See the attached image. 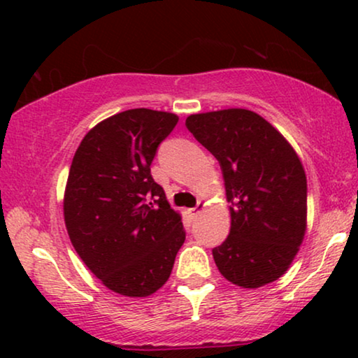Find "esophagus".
<instances>
[{"label":"esophagus","instance_id":"esophagus-1","mask_svg":"<svg viewBox=\"0 0 358 358\" xmlns=\"http://www.w3.org/2000/svg\"><path fill=\"white\" fill-rule=\"evenodd\" d=\"M203 208H205V203L203 202H197V205H195L194 208H190L189 212H190V215H192V217H197V215L202 212Z\"/></svg>","mask_w":358,"mask_h":358}]
</instances>
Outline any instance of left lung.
Returning a JSON list of instances; mask_svg holds the SVG:
<instances>
[{
	"instance_id": "1",
	"label": "left lung",
	"mask_w": 358,
	"mask_h": 358,
	"mask_svg": "<svg viewBox=\"0 0 358 358\" xmlns=\"http://www.w3.org/2000/svg\"><path fill=\"white\" fill-rule=\"evenodd\" d=\"M222 168L231 229L213 248L222 275L257 288L283 275L306 229V176L290 143L256 112L227 109L185 120Z\"/></svg>"
}]
</instances>
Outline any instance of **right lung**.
Segmentation results:
<instances>
[{
	"label": "right lung",
	"instance_id": "obj_1",
	"mask_svg": "<svg viewBox=\"0 0 358 358\" xmlns=\"http://www.w3.org/2000/svg\"><path fill=\"white\" fill-rule=\"evenodd\" d=\"M178 115L130 109L90 130L73 158L63 202L73 248L107 288L148 296L173 271L185 231L151 176Z\"/></svg>",
	"mask_w": 358,
	"mask_h": 358
}]
</instances>
